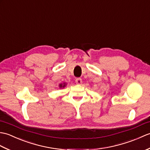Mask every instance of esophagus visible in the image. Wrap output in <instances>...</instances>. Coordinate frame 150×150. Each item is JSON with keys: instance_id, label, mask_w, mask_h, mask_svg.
<instances>
[{"instance_id": "obj_1", "label": "esophagus", "mask_w": 150, "mask_h": 150, "mask_svg": "<svg viewBox=\"0 0 150 150\" xmlns=\"http://www.w3.org/2000/svg\"><path fill=\"white\" fill-rule=\"evenodd\" d=\"M75 82H76V84H78V85H81V84H82V79H81V78H77V79H76Z\"/></svg>"}]
</instances>
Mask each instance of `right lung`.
<instances>
[{"label": "right lung", "instance_id": "add662e5", "mask_svg": "<svg viewBox=\"0 0 150 150\" xmlns=\"http://www.w3.org/2000/svg\"><path fill=\"white\" fill-rule=\"evenodd\" d=\"M67 85V84L66 83V82H63V83L62 84V83H60V84H59V87L60 88H65L66 87V86Z\"/></svg>", "mask_w": 150, "mask_h": 150}]
</instances>
